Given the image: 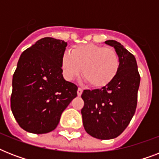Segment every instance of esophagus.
<instances>
[{
    "mask_svg": "<svg viewBox=\"0 0 159 159\" xmlns=\"http://www.w3.org/2000/svg\"><path fill=\"white\" fill-rule=\"evenodd\" d=\"M82 91H83V90H82V88H80V87L77 89V96H78V97H80V96L82 94Z\"/></svg>",
    "mask_w": 159,
    "mask_h": 159,
    "instance_id": "1",
    "label": "esophagus"
}]
</instances>
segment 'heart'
Wrapping results in <instances>:
<instances>
[{"instance_id": "1", "label": "heart", "mask_w": 159, "mask_h": 159, "mask_svg": "<svg viewBox=\"0 0 159 159\" xmlns=\"http://www.w3.org/2000/svg\"><path fill=\"white\" fill-rule=\"evenodd\" d=\"M63 76L68 81L76 79L81 74L83 79L93 87L108 85L117 74L120 59L116 51L95 43L74 46L61 58Z\"/></svg>"}]
</instances>
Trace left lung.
I'll use <instances>...</instances> for the list:
<instances>
[{"mask_svg": "<svg viewBox=\"0 0 159 159\" xmlns=\"http://www.w3.org/2000/svg\"><path fill=\"white\" fill-rule=\"evenodd\" d=\"M120 59L117 74L101 89L84 90L81 111L85 130L94 138L111 139L126 129L134 115L140 76L134 56L120 43L106 40Z\"/></svg>", "mask_w": 159, "mask_h": 159, "instance_id": "1", "label": "left lung"}]
</instances>
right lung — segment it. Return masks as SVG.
<instances>
[{
    "mask_svg": "<svg viewBox=\"0 0 159 159\" xmlns=\"http://www.w3.org/2000/svg\"><path fill=\"white\" fill-rule=\"evenodd\" d=\"M67 42L45 37L21 53L12 79L11 107L27 132L53 130L62 111L77 96V87L62 76L61 58Z\"/></svg>",
    "mask_w": 159,
    "mask_h": 159,
    "instance_id": "add662e5",
    "label": "right lung"
}]
</instances>
